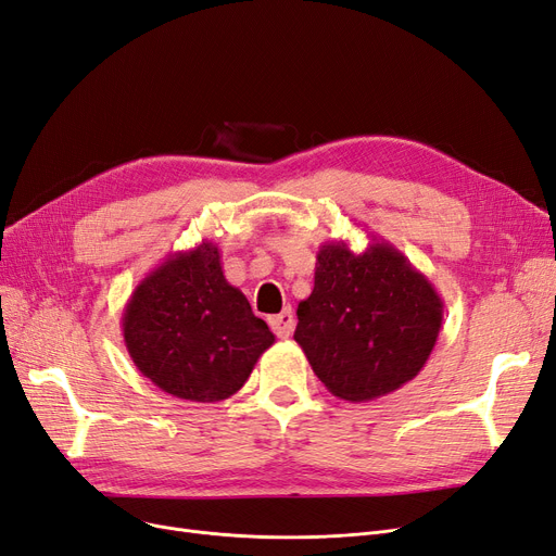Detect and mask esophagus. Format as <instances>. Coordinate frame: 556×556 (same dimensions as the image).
<instances>
[{"instance_id":"34e87169","label":"esophagus","mask_w":556,"mask_h":556,"mask_svg":"<svg viewBox=\"0 0 556 556\" xmlns=\"http://www.w3.org/2000/svg\"><path fill=\"white\" fill-rule=\"evenodd\" d=\"M294 313H292V308H285L280 315H276V317H271V329H274V333L278 336V338H290L292 336V331H294Z\"/></svg>"}]
</instances>
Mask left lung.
I'll use <instances>...</instances> for the list:
<instances>
[{"mask_svg":"<svg viewBox=\"0 0 556 556\" xmlns=\"http://www.w3.org/2000/svg\"><path fill=\"white\" fill-rule=\"evenodd\" d=\"M294 340L336 397L368 402L412 381L430 358L444 301L384 239L363 253L344 241L317 251L315 287L296 308Z\"/></svg>","mask_w":556,"mask_h":556,"instance_id":"8db88e82","label":"left lung"}]
</instances>
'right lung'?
Returning a JSON list of instances; mask_svg holds the SVG:
<instances>
[{
    "label": "right lung",
    "instance_id": "obj_1",
    "mask_svg": "<svg viewBox=\"0 0 556 556\" xmlns=\"http://www.w3.org/2000/svg\"><path fill=\"white\" fill-rule=\"evenodd\" d=\"M122 331L147 379L193 402L235 395L276 342L243 292L227 282L212 241L169 253L149 271L124 305Z\"/></svg>",
    "mask_w": 556,
    "mask_h": 556
}]
</instances>
